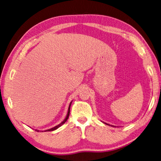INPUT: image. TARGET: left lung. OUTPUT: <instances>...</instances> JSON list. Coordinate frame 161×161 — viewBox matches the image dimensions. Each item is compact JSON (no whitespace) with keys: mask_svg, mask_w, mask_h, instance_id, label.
Instances as JSON below:
<instances>
[{"mask_svg":"<svg viewBox=\"0 0 161 161\" xmlns=\"http://www.w3.org/2000/svg\"><path fill=\"white\" fill-rule=\"evenodd\" d=\"M103 123H104V122H103ZM105 124H106V125H109L108 123H104ZM110 126H112V127H116V126H114V125H110Z\"/></svg>","mask_w":161,"mask_h":161,"instance_id":"8db88e82","label":"left lung"}]
</instances>
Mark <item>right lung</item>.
Returning a JSON list of instances; mask_svg holds the SVG:
<instances>
[{"instance_id": "add662e5", "label": "right lung", "mask_w": 161, "mask_h": 161, "mask_svg": "<svg viewBox=\"0 0 161 161\" xmlns=\"http://www.w3.org/2000/svg\"><path fill=\"white\" fill-rule=\"evenodd\" d=\"M71 103H72V101H71V102H70V103H69V108H68V111H67V115H66V117H65V119L63 120V122H61V123H60V124H58V125H56V126H55V127H53L51 128V129H49V130H45L44 131H50L56 130V129H58V127H60V126H62L66 122V121L67 120V119H68L69 116V113H70V107H71ZM36 131H40V130H36Z\"/></svg>"}]
</instances>
